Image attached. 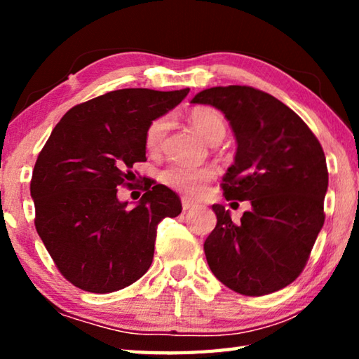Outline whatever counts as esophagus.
<instances>
[{
	"label": "esophagus",
	"instance_id": "obj_1",
	"mask_svg": "<svg viewBox=\"0 0 359 359\" xmlns=\"http://www.w3.org/2000/svg\"><path fill=\"white\" fill-rule=\"evenodd\" d=\"M194 205H196V204L191 203L190 199H187V198L182 199V209H184L185 212H187V210H191V209L194 208Z\"/></svg>",
	"mask_w": 359,
	"mask_h": 359
}]
</instances>
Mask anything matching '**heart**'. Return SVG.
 I'll return each instance as SVG.
<instances>
[{
    "mask_svg": "<svg viewBox=\"0 0 359 359\" xmlns=\"http://www.w3.org/2000/svg\"><path fill=\"white\" fill-rule=\"evenodd\" d=\"M190 125L205 142H220L226 135V125L220 112L210 107H196L188 115ZM169 128V118L160 117L151 121L145 130V149L155 154L161 149ZM214 177V171L209 168H185L172 165L161 172L160 179L165 185L188 196H198L204 190V185Z\"/></svg>",
    "mask_w": 359,
    "mask_h": 359,
    "instance_id": "1",
    "label": "heart"
}]
</instances>
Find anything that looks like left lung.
Instances as JSON below:
<instances>
[{
    "mask_svg": "<svg viewBox=\"0 0 359 359\" xmlns=\"http://www.w3.org/2000/svg\"><path fill=\"white\" fill-rule=\"evenodd\" d=\"M193 104L224 114L238 150L223 175L226 201H250L239 223L214 204L217 226L204 242L214 276L236 293L263 296L296 280L325 223V151L296 112L245 85L212 87Z\"/></svg>",
    "mask_w": 359,
    "mask_h": 359,
    "instance_id": "obj_1",
    "label": "left lung"
}]
</instances>
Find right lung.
<instances>
[{"label":"right lung","instance_id":"obj_1","mask_svg":"<svg viewBox=\"0 0 359 359\" xmlns=\"http://www.w3.org/2000/svg\"><path fill=\"white\" fill-rule=\"evenodd\" d=\"M190 88H123L77 104L63 115L33 169L36 231L62 276L90 293L135 283L154 259L156 226L177 217V194L158 184L136 208L117 198L145 161V130L182 102Z\"/></svg>","mask_w":359,"mask_h":359}]
</instances>
